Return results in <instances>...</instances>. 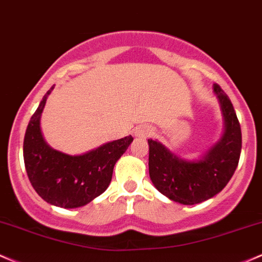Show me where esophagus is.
I'll return each mask as SVG.
<instances>
[{
  "mask_svg": "<svg viewBox=\"0 0 262 262\" xmlns=\"http://www.w3.org/2000/svg\"><path fill=\"white\" fill-rule=\"evenodd\" d=\"M151 135L152 130L148 126H140V127H137L134 132V136L136 137V139H146V137L151 136Z\"/></svg>",
  "mask_w": 262,
  "mask_h": 262,
  "instance_id": "esophagus-1",
  "label": "esophagus"
}]
</instances>
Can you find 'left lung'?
Segmentation results:
<instances>
[{
    "instance_id": "8db88e82",
    "label": "left lung",
    "mask_w": 262,
    "mask_h": 262,
    "mask_svg": "<svg viewBox=\"0 0 262 262\" xmlns=\"http://www.w3.org/2000/svg\"><path fill=\"white\" fill-rule=\"evenodd\" d=\"M213 92L222 110L224 132L198 160H186L157 140H148V170L154 186L170 201L193 205L213 198L233 177L240 152L242 128L234 106L219 85Z\"/></svg>"
}]
</instances>
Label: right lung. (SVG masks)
Masks as SVG:
<instances>
[{
  "label": "right lung",
  "instance_id": "right-lung-1",
  "mask_svg": "<svg viewBox=\"0 0 262 262\" xmlns=\"http://www.w3.org/2000/svg\"><path fill=\"white\" fill-rule=\"evenodd\" d=\"M54 86L43 96L29 120L23 141V158L32 187L40 198L55 207H84L106 190L119 158L132 136L111 141L83 155H67L52 148L40 130V116Z\"/></svg>",
  "mask_w": 262,
  "mask_h": 262
}]
</instances>
